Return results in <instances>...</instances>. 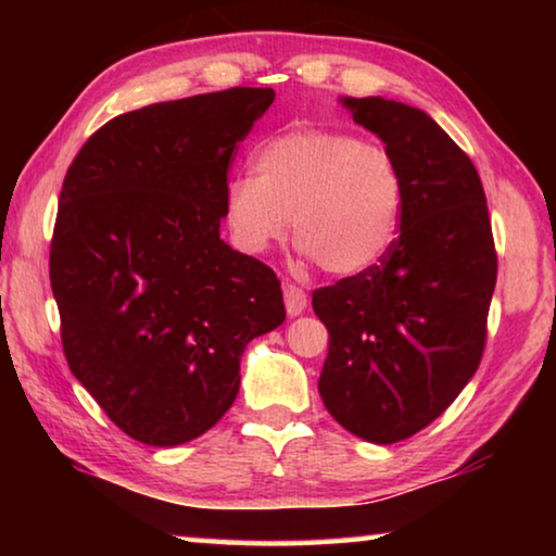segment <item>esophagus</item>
Here are the masks:
<instances>
[{"label": "esophagus", "instance_id": "1", "mask_svg": "<svg viewBox=\"0 0 556 556\" xmlns=\"http://www.w3.org/2000/svg\"><path fill=\"white\" fill-rule=\"evenodd\" d=\"M281 291H285V306H287L289 316H299L301 312H304L306 308V291L304 289L287 281V285L281 287Z\"/></svg>", "mask_w": 556, "mask_h": 556}]
</instances>
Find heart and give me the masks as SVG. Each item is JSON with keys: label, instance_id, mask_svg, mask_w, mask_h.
Masks as SVG:
<instances>
[{"label": "heart", "instance_id": "obj_1", "mask_svg": "<svg viewBox=\"0 0 556 556\" xmlns=\"http://www.w3.org/2000/svg\"><path fill=\"white\" fill-rule=\"evenodd\" d=\"M252 176L225 191L235 240L265 252L287 232L331 275L351 277L388 255L397 235L404 178L380 142L341 129H291L262 144Z\"/></svg>", "mask_w": 556, "mask_h": 556}]
</instances>
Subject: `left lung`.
<instances>
[{
  "instance_id": "left-lung-1",
  "label": "left lung",
  "mask_w": 556,
  "mask_h": 556,
  "mask_svg": "<svg viewBox=\"0 0 556 556\" xmlns=\"http://www.w3.org/2000/svg\"><path fill=\"white\" fill-rule=\"evenodd\" d=\"M345 105L397 159L404 201L388 255L314 291L328 331L318 392L351 434L394 444L444 414L481 365L497 255L481 176L427 112Z\"/></svg>"
}]
</instances>
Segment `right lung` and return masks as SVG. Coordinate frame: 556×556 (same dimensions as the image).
I'll list each match as a JSON object with an SVG mask.
<instances>
[{
	"label": "right lung",
	"instance_id": "obj_1",
	"mask_svg": "<svg viewBox=\"0 0 556 556\" xmlns=\"http://www.w3.org/2000/svg\"><path fill=\"white\" fill-rule=\"evenodd\" d=\"M271 102L230 88L125 112L65 174L49 257L63 353L142 444L205 434L238 397L244 345L287 316L275 269L220 240L232 159Z\"/></svg>",
	"mask_w": 556,
	"mask_h": 556
}]
</instances>
